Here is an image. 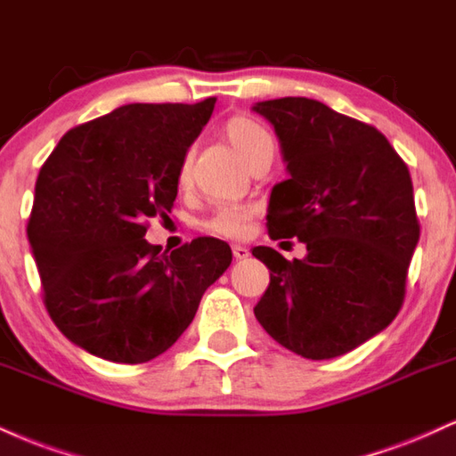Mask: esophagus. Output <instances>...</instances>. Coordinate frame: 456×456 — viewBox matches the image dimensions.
<instances>
[{
  "label": "esophagus",
  "instance_id": "obj_1",
  "mask_svg": "<svg viewBox=\"0 0 456 456\" xmlns=\"http://www.w3.org/2000/svg\"><path fill=\"white\" fill-rule=\"evenodd\" d=\"M232 256L234 260H245L249 258V249L245 245H232Z\"/></svg>",
  "mask_w": 456,
  "mask_h": 456
}]
</instances>
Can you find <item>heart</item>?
I'll use <instances>...</instances> for the list:
<instances>
[{"mask_svg":"<svg viewBox=\"0 0 456 456\" xmlns=\"http://www.w3.org/2000/svg\"><path fill=\"white\" fill-rule=\"evenodd\" d=\"M224 136L245 164H249L256 155L273 151V147H275L271 134L249 117H232L224 127ZM187 183H190V162L185 158L179 166V185ZM254 216L256 207L249 202H224V205L213 208V213L205 219L202 226L208 232L219 234V237L237 239L248 232Z\"/></svg>","mask_w":456,"mask_h":456,"instance_id":"1","label":"heart"}]
</instances>
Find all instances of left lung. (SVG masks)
I'll return each mask as SVG.
<instances>
[{
  "label": "left lung",
  "instance_id": "8db88e82",
  "mask_svg": "<svg viewBox=\"0 0 456 456\" xmlns=\"http://www.w3.org/2000/svg\"><path fill=\"white\" fill-rule=\"evenodd\" d=\"M290 179L273 187L269 237L298 239L303 260L251 254L271 271L254 307L277 344L312 361L354 350L399 314L420 237L408 166L382 132L318 100L258 102Z\"/></svg>",
  "mask_w": 456,
  "mask_h": 456
}]
</instances>
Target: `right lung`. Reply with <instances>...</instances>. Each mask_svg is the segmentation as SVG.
<instances>
[{
	"label": "right lung",
	"instance_id": "obj_1",
	"mask_svg": "<svg viewBox=\"0 0 456 456\" xmlns=\"http://www.w3.org/2000/svg\"><path fill=\"white\" fill-rule=\"evenodd\" d=\"M213 106H119L63 134L42 164L27 237L48 315L89 354L126 365L164 354L232 262L213 237L170 256L144 239L149 217H168Z\"/></svg>",
	"mask_w": 456,
	"mask_h": 456
}]
</instances>
